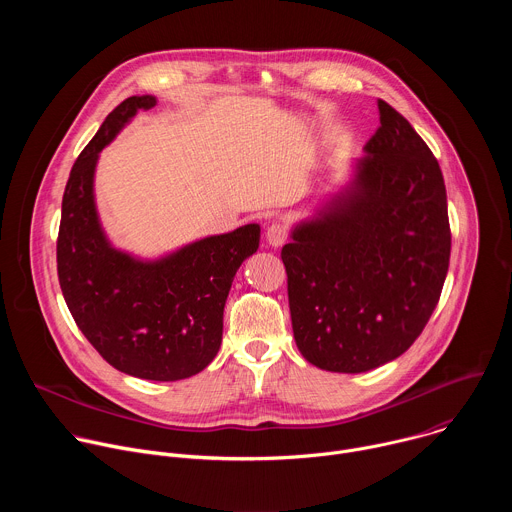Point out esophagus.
Listing matches in <instances>:
<instances>
[{
    "instance_id": "34e87169",
    "label": "esophagus",
    "mask_w": 512,
    "mask_h": 512,
    "mask_svg": "<svg viewBox=\"0 0 512 512\" xmlns=\"http://www.w3.org/2000/svg\"><path fill=\"white\" fill-rule=\"evenodd\" d=\"M265 239H267L269 247H281L287 241V229L279 223H273L271 227H267Z\"/></svg>"
}]
</instances>
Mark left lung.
Here are the masks:
<instances>
[{
    "instance_id": "left-lung-1",
    "label": "left lung",
    "mask_w": 512,
    "mask_h": 512,
    "mask_svg": "<svg viewBox=\"0 0 512 512\" xmlns=\"http://www.w3.org/2000/svg\"><path fill=\"white\" fill-rule=\"evenodd\" d=\"M379 115L350 182L281 249L296 344L332 373H367L401 356L433 314L450 265L440 164L381 99Z\"/></svg>"
}]
</instances>
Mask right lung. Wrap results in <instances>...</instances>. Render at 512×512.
Masks as SVG:
<instances>
[{"label":"right lung","instance_id":"add662e5","mask_svg":"<svg viewBox=\"0 0 512 512\" xmlns=\"http://www.w3.org/2000/svg\"><path fill=\"white\" fill-rule=\"evenodd\" d=\"M156 97L119 103L70 170L56 243L58 281L81 332L117 371L180 381L206 369L223 342V312L241 263L259 249L251 223L139 259L107 239L95 204L99 154Z\"/></svg>","mask_w":512,"mask_h":512}]
</instances>
